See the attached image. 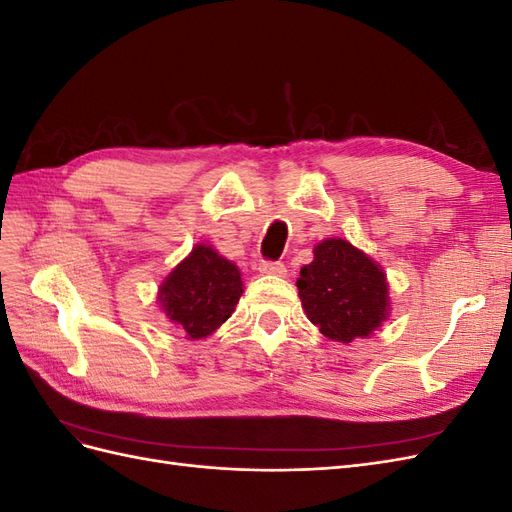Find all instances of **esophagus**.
I'll return each mask as SVG.
<instances>
[{"label": "esophagus", "instance_id": "1", "mask_svg": "<svg viewBox=\"0 0 512 512\" xmlns=\"http://www.w3.org/2000/svg\"><path fill=\"white\" fill-rule=\"evenodd\" d=\"M258 271H260V273H265V275H277V277H284V275H286V265H284V262L260 260Z\"/></svg>", "mask_w": 512, "mask_h": 512}]
</instances>
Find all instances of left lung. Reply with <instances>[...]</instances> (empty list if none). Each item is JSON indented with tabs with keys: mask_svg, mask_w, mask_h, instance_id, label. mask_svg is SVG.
<instances>
[{
	"mask_svg": "<svg viewBox=\"0 0 512 512\" xmlns=\"http://www.w3.org/2000/svg\"><path fill=\"white\" fill-rule=\"evenodd\" d=\"M297 288L307 318L342 344L369 337L391 312L386 273L346 239L320 241Z\"/></svg>",
	"mask_w": 512,
	"mask_h": 512,
	"instance_id": "8db88e82",
	"label": "left lung"
}]
</instances>
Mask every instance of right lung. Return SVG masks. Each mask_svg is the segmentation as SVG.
Listing matches in <instances>:
<instances>
[{
    "label": "right lung",
    "mask_w": 512,
    "mask_h": 512,
    "mask_svg": "<svg viewBox=\"0 0 512 512\" xmlns=\"http://www.w3.org/2000/svg\"><path fill=\"white\" fill-rule=\"evenodd\" d=\"M241 292L243 282L235 262L200 243L168 273L158 301L185 337L203 339L235 312Z\"/></svg>",
    "instance_id": "right-lung-1"
}]
</instances>
